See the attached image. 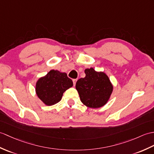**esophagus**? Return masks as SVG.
I'll return each instance as SVG.
<instances>
[{
    "mask_svg": "<svg viewBox=\"0 0 154 154\" xmlns=\"http://www.w3.org/2000/svg\"><path fill=\"white\" fill-rule=\"evenodd\" d=\"M77 79H73V85L75 86V84H76V82H77Z\"/></svg>",
    "mask_w": 154,
    "mask_h": 154,
    "instance_id": "obj_1",
    "label": "esophagus"
}]
</instances>
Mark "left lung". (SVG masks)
Here are the masks:
<instances>
[{"label": "left lung", "mask_w": 154, "mask_h": 154, "mask_svg": "<svg viewBox=\"0 0 154 154\" xmlns=\"http://www.w3.org/2000/svg\"><path fill=\"white\" fill-rule=\"evenodd\" d=\"M86 76L79 79L75 88L81 101L91 108H98L108 102L113 92V85L109 77L102 71L92 67L85 70Z\"/></svg>", "instance_id": "8db88e82"}]
</instances>
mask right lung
<instances>
[{"label":"right lung","instance_id":"1","mask_svg":"<svg viewBox=\"0 0 154 154\" xmlns=\"http://www.w3.org/2000/svg\"><path fill=\"white\" fill-rule=\"evenodd\" d=\"M73 87V81L58 70L52 69L36 83L35 91L38 98L46 106H52L59 102L63 92Z\"/></svg>","mask_w":154,"mask_h":154}]
</instances>
